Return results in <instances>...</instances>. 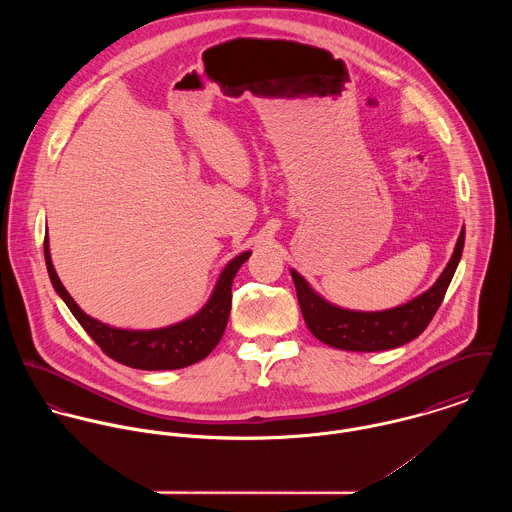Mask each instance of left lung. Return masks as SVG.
<instances>
[{"mask_svg": "<svg viewBox=\"0 0 512 512\" xmlns=\"http://www.w3.org/2000/svg\"><path fill=\"white\" fill-rule=\"evenodd\" d=\"M463 242L465 230H461L451 260L441 272L438 282L428 292L414 297L404 305L384 311H351L331 305L319 293L313 292L309 284L292 270L297 301L307 329L329 347L357 353L386 351L410 343L422 335V331L436 315L461 260Z\"/></svg>", "mask_w": 512, "mask_h": 512, "instance_id": "8db88e82", "label": "left lung"}]
</instances>
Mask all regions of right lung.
Wrapping results in <instances>:
<instances>
[{
    "instance_id": "right-lung-1",
    "label": "right lung",
    "mask_w": 512,
    "mask_h": 512,
    "mask_svg": "<svg viewBox=\"0 0 512 512\" xmlns=\"http://www.w3.org/2000/svg\"><path fill=\"white\" fill-rule=\"evenodd\" d=\"M250 254L252 252H242L226 264L211 299L193 317L163 329L128 331L104 325L102 321L86 315L74 303L71 293L65 290L53 268L49 238H45V262L55 292L63 297L82 329L110 359L140 370H175L195 365L211 355V351L219 345L228 323L232 305V280L240 266L250 258Z\"/></svg>"
}]
</instances>
